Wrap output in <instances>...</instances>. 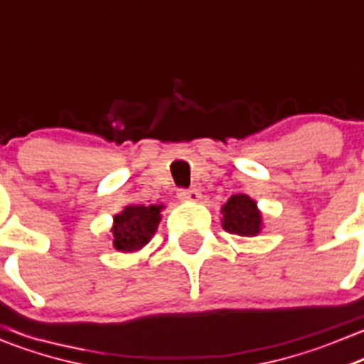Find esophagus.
I'll return each mask as SVG.
<instances>
[{
  "mask_svg": "<svg viewBox=\"0 0 364 364\" xmlns=\"http://www.w3.org/2000/svg\"><path fill=\"white\" fill-rule=\"evenodd\" d=\"M178 197H179V200H188V203H197V200L200 199V193H199V190L197 188H190V190H179V193H178Z\"/></svg>",
  "mask_w": 364,
  "mask_h": 364,
  "instance_id": "esophagus-1",
  "label": "esophagus"
}]
</instances>
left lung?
Instances as JSON below:
<instances>
[{"mask_svg": "<svg viewBox=\"0 0 364 364\" xmlns=\"http://www.w3.org/2000/svg\"><path fill=\"white\" fill-rule=\"evenodd\" d=\"M222 228L231 235L257 236L263 229V215L257 203L245 193H236L220 208Z\"/></svg>", "mask_w": 364, "mask_h": 364, "instance_id": "1", "label": "left lung"}]
</instances>
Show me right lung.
<instances>
[{
    "instance_id": "obj_1",
    "label": "right lung",
    "mask_w": 364,
    "mask_h": 364,
    "mask_svg": "<svg viewBox=\"0 0 364 364\" xmlns=\"http://www.w3.org/2000/svg\"><path fill=\"white\" fill-rule=\"evenodd\" d=\"M164 208V204L126 206L121 213L114 217V224L110 229L112 247L124 254L139 252L140 249H144L156 232Z\"/></svg>"
}]
</instances>
